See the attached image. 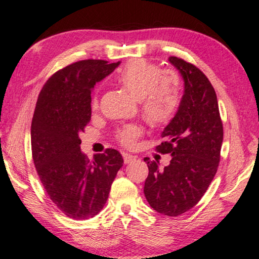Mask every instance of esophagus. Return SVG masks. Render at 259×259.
<instances>
[{
	"label": "esophagus",
	"instance_id": "34e87169",
	"mask_svg": "<svg viewBox=\"0 0 259 259\" xmlns=\"http://www.w3.org/2000/svg\"><path fill=\"white\" fill-rule=\"evenodd\" d=\"M122 157H124L125 164H128L131 162H133V160H135L134 156L133 155H130V154H122Z\"/></svg>",
	"mask_w": 259,
	"mask_h": 259
}]
</instances>
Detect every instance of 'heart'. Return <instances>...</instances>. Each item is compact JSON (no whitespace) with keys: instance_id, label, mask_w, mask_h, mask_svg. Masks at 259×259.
Here are the masks:
<instances>
[{"instance_id":"obj_1","label":"heart","mask_w":259,"mask_h":259,"mask_svg":"<svg viewBox=\"0 0 259 259\" xmlns=\"http://www.w3.org/2000/svg\"><path fill=\"white\" fill-rule=\"evenodd\" d=\"M117 81L140 101L142 117L150 126H165L176 116L180 105V93L173 74L160 72L157 65L145 59H133L119 71ZM92 108H99L96 96L92 100ZM141 133V127L128 125L118 133V140L121 145L131 147Z\"/></svg>"}]
</instances>
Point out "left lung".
<instances>
[{
  "instance_id": "left-lung-1",
  "label": "left lung",
  "mask_w": 259,
  "mask_h": 259,
  "mask_svg": "<svg viewBox=\"0 0 259 259\" xmlns=\"http://www.w3.org/2000/svg\"><path fill=\"white\" fill-rule=\"evenodd\" d=\"M168 62L184 79L179 109L162 132L157 151L171 155L164 168L146 157L145 196L157 212L177 217L197 204L217 172L224 131L217 95L196 66L175 56Z\"/></svg>"
}]
</instances>
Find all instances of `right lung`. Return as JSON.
Listing matches in <instances>:
<instances>
[{"instance_id":"obj_1","label":"right lung","mask_w":259,"mask_h":259,"mask_svg":"<svg viewBox=\"0 0 259 259\" xmlns=\"http://www.w3.org/2000/svg\"><path fill=\"white\" fill-rule=\"evenodd\" d=\"M119 64L75 62L47 80L37 97L31 126L34 165L50 200L69 218L99 213L124 164L116 149L96 154L93 160L80 149V133L92 117L93 88Z\"/></svg>"}]
</instances>
